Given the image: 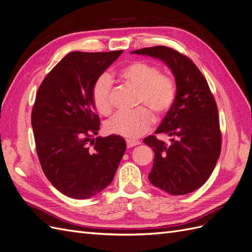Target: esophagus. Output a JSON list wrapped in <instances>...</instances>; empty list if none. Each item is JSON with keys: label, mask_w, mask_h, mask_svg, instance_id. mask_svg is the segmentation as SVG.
<instances>
[{"label": "esophagus", "mask_w": 252, "mask_h": 252, "mask_svg": "<svg viewBox=\"0 0 252 252\" xmlns=\"http://www.w3.org/2000/svg\"><path fill=\"white\" fill-rule=\"evenodd\" d=\"M126 143H127V147H128V148H132V147L136 146V145H140V142H138V141H130V140H128Z\"/></svg>", "instance_id": "1"}]
</instances>
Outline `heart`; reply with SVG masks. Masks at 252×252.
I'll return each mask as SVG.
<instances>
[{
  "mask_svg": "<svg viewBox=\"0 0 252 252\" xmlns=\"http://www.w3.org/2000/svg\"><path fill=\"white\" fill-rule=\"evenodd\" d=\"M120 75L127 85L139 90V107L145 105L155 112L157 118L164 117L172 107L177 94L175 84L168 75L161 73L156 65L134 61L125 66ZM93 100L100 113L107 116L111 112V80L108 75H103L95 83ZM147 108H140L131 113H117L106 122V131L129 140L138 139L154 124V117Z\"/></svg>",
  "mask_w": 252,
  "mask_h": 252,
  "instance_id": "heart-1",
  "label": "heart"
}]
</instances>
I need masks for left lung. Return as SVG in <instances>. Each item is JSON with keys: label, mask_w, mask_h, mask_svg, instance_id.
I'll return each mask as SVG.
<instances>
[{"label": "left lung", "mask_w": 252, "mask_h": 252, "mask_svg": "<svg viewBox=\"0 0 252 252\" xmlns=\"http://www.w3.org/2000/svg\"><path fill=\"white\" fill-rule=\"evenodd\" d=\"M131 53L161 60L177 85L172 107L156 130L170 136V144L156 135L144 139L155 152L149 181L171 195L192 192L209 179L220 154L219 112L208 83L191 60L172 48L156 46Z\"/></svg>", "instance_id": "8db88e82"}]
</instances>
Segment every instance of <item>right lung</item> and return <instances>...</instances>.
Instances as JSON below:
<instances>
[{"label": "right lung", "instance_id": "1", "mask_svg": "<svg viewBox=\"0 0 252 252\" xmlns=\"http://www.w3.org/2000/svg\"><path fill=\"white\" fill-rule=\"evenodd\" d=\"M123 50L68 53L37 90L32 112L36 154L48 181L77 200L94 196L112 182L126 142L100 130L93 90Z\"/></svg>", "mask_w": 252, "mask_h": 252}]
</instances>
